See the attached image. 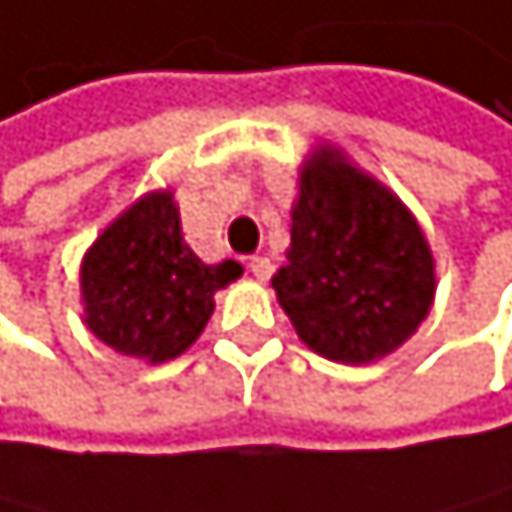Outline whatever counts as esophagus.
<instances>
[{
    "instance_id": "34e87169",
    "label": "esophagus",
    "mask_w": 512,
    "mask_h": 512,
    "mask_svg": "<svg viewBox=\"0 0 512 512\" xmlns=\"http://www.w3.org/2000/svg\"><path fill=\"white\" fill-rule=\"evenodd\" d=\"M248 270L258 280H270V274H274V264H270V258H251L248 261Z\"/></svg>"
}]
</instances>
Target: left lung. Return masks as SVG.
<instances>
[{
	"mask_svg": "<svg viewBox=\"0 0 512 512\" xmlns=\"http://www.w3.org/2000/svg\"><path fill=\"white\" fill-rule=\"evenodd\" d=\"M274 290L296 334L337 363L401 347L433 302V258L414 216L337 152L302 171Z\"/></svg>",
	"mask_w": 512,
	"mask_h": 512,
	"instance_id": "obj_1",
	"label": "left lung"
}]
</instances>
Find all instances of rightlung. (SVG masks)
Returning a JSON list of instances; mask_svg holds the SVG:
<instances>
[{
  "label": "right lung",
  "instance_id": "obj_1",
  "mask_svg": "<svg viewBox=\"0 0 512 512\" xmlns=\"http://www.w3.org/2000/svg\"><path fill=\"white\" fill-rule=\"evenodd\" d=\"M235 277V261L203 264L184 242L171 194H149L85 254V325L117 353L165 363L197 341L213 293Z\"/></svg>",
  "mask_w": 512,
  "mask_h": 512
}]
</instances>
